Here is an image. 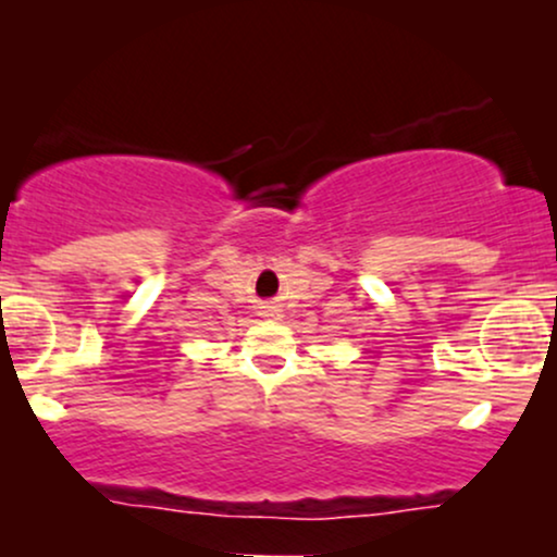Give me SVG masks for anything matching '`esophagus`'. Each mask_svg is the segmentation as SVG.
I'll return each instance as SVG.
<instances>
[{"label": "esophagus", "instance_id": "1", "mask_svg": "<svg viewBox=\"0 0 557 557\" xmlns=\"http://www.w3.org/2000/svg\"><path fill=\"white\" fill-rule=\"evenodd\" d=\"M264 317H270V319H280V309H274V306H267V309H264Z\"/></svg>", "mask_w": 557, "mask_h": 557}]
</instances>
